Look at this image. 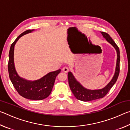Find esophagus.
<instances>
[{"label": "esophagus", "mask_w": 130, "mask_h": 130, "mask_svg": "<svg viewBox=\"0 0 130 130\" xmlns=\"http://www.w3.org/2000/svg\"><path fill=\"white\" fill-rule=\"evenodd\" d=\"M62 71L63 72H65V73H68V72H69V68H67V67H63L62 68Z\"/></svg>", "instance_id": "esophagus-1"}]
</instances>
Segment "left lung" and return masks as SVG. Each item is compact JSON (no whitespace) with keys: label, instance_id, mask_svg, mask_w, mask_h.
<instances>
[{"label":"left lung","instance_id":"obj_1","mask_svg":"<svg viewBox=\"0 0 130 130\" xmlns=\"http://www.w3.org/2000/svg\"><path fill=\"white\" fill-rule=\"evenodd\" d=\"M101 33L103 35V37L105 38V39L110 44H111L113 46V47L116 50V52H117V61H116L115 72L111 81L105 87L100 89L91 90L86 89L84 87H83L80 84V83L78 82L76 80V79L74 78L72 72H69L68 73V76L70 88L76 99H77L79 100L83 101V102H89V101H92L104 98L108 93L109 90L111 89V88L113 87V85L115 84V83H116L118 78L119 74L120 57L119 47L115 43V42L113 41V39H112L111 37L109 36L108 34L103 31L101 32Z\"/></svg>","mask_w":130,"mask_h":130}]
</instances>
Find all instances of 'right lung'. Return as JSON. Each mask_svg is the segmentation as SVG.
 I'll return each instance as SVG.
<instances>
[{
	"label": "right lung",
	"mask_w": 130,
	"mask_h": 130,
	"mask_svg": "<svg viewBox=\"0 0 130 130\" xmlns=\"http://www.w3.org/2000/svg\"><path fill=\"white\" fill-rule=\"evenodd\" d=\"M34 30H27L17 37L11 44L9 52L8 70L10 80L15 89L21 96L34 100H41L47 98L51 93L57 76L61 69L52 72L43 77L35 81H28L21 78L15 70L14 61V51L15 43L23 35L32 32Z\"/></svg>",
	"instance_id": "add662e5"
}]
</instances>
